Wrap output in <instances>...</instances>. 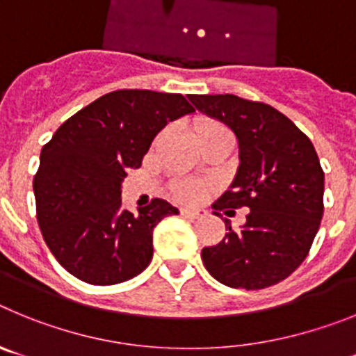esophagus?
<instances>
[{
    "mask_svg": "<svg viewBox=\"0 0 356 356\" xmlns=\"http://www.w3.org/2000/svg\"><path fill=\"white\" fill-rule=\"evenodd\" d=\"M180 213L184 217H191V219H200V217L207 216V210H203V209H181Z\"/></svg>",
    "mask_w": 356,
    "mask_h": 356,
    "instance_id": "1",
    "label": "esophagus"
}]
</instances>
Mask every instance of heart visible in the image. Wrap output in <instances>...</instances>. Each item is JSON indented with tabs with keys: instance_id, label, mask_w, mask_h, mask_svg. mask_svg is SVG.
Listing matches in <instances>:
<instances>
[{
	"instance_id": "obj_1",
	"label": "heart",
	"mask_w": 356,
	"mask_h": 356,
	"mask_svg": "<svg viewBox=\"0 0 356 356\" xmlns=\"http://www.w3.org/2000/svg\"><path fill=\"white\" fill-rule=\"evenodd\" d=\"M217 131H228L222 124L216 121H200L194 127V135L196 139H201L205 135L217 134ZM207 193V187L203 184H197V181H180V184L175 185V196L181 201H197L200 197H203V194Z\"/></svg>"
}]
</instances>
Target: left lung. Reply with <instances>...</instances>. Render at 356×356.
<instances>
[{"instance_id": "left-lung-1", "label": "left lung", "mask_w": 356, "mask_h": 356, "mask_svg": "<svg viewBox=\"0 0 356 356\" xmlns=\"http://www.w3.org/2000/svg\"><path fill=\"white\" fill-rule=\"evenodd\" d=\"M188 99L201 114L225 122L238 143L234 181L212 209L250 210L238 232L225 219L228 234L217 246L203 248V264L226 287H271L300 267L319 229L325 172L316 147L266 103L234 94H191Z\"/></svg>"}]
</instances>
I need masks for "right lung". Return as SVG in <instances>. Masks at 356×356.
<instances>
[{"label": "right lung", "mask_w": 356, "mask_h": 356, "mask_svg": "<svg viewBox=\"0 0 356 356\" xmlns=\"http://www.w3.org/2000/svg\"><path fill=\"white\" fill-rule=\"evenodd\" d=\"M194 108L181 94L115 90L62 124L40 151L33 178L40 232L58 264L81 282H127L153 259V228L178 209L165 200L122 209L127 171L165 124Z\"/></svg>", "instance_id": "add662e5"}]
</instances>
